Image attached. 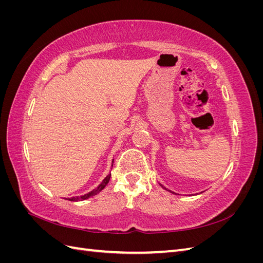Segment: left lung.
Masks as SVG:
<instances>
[{
    "instance_id": "8db88e82",
    "label": "left lung",
    "mask_w": 263,
    "mask_h": 263,
    "mask_svg": "<svg viewBox=\"0 0 263 263\" xmlns=\"http://www.w3.org/2000/svg\"><path fill=\"white\" fill-rule=\"evenodd\" d=\"M161 186H162V185H161ZM162 187H163V189H165V187H164V186H162ZM165 190H166V189H165ZM170 192H171V191H170Z\"/></svg>"
}]
</instances>
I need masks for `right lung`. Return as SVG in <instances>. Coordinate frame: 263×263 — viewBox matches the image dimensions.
<instances>
[{
  "instance_id": "obj_1",
  "label": "right lung",
  "mask_w": 263,
  "mask_h": 263,
  "mask_svg": "<svg viewBox=\"0 0 263 263\" xmlns=\"http://www.w3.org/2000/svg\"><path fill=\"white\" fill-rule=\"evenodd\" d=\"M112 166H113V164H112ZM109 179H110V174H108V176L102 181V183L101 184L97 187V189H94L93 191H91V192H89V193H86V194H84V195H82V196H76V197H71V198H69V201H73V202H78V201H83V200H86V198H89V197H92V196H94V195H97L98 193H100L101 191L104 189L106 185H107V183H108V181H109Z\"/></svg>"
}]
</instances>
